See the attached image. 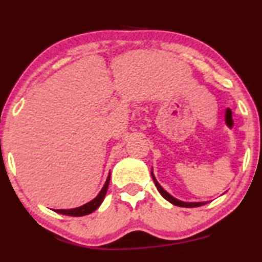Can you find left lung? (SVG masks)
Returning <instances> with one entry per match:
<instances>
[{"label":"left lung","instance_id":"left-lung-1","mask_svg":"<svg viewBox=\"0 0 262 262\" xmlns=\"http://www.w3.org/2000/svg\"><path fill=\"white\" fill-rule=\"evenodd\" d=\"M151 174H152V173H151ZM152 179H154V182H155V185H156L157 190L160 191V194H161L162 196L165 198L167 201H169V203H171V204L176 205V206H181V207H198V206H203V205L206 204V203H184V201H181V200L176 199V198H173L172 195H169L165 190V189H163L161 185L159 184V182L156 181V178L154 177V174H152Z\"/></svg>","mask_w":262,"mask_h":262}]
</instances>
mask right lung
<instances>
[{
  "label": "right lung",
  "mask_w": 262,
  "mask_h": 262,
  "mask_svg": "<svg viewBox=\"0 0 262 262\" xmlns=\"http://www.w3.org/2000/svg\"><path fill=\"white\" fill-rule=\"evenodd\" d=\"M110 184V176L107 177V181L103 185V188L101 189V191L99 193V195L95 198L94 200H91L90 203L83 205L80 207H75V209H69V210H55L56 212L62 213V215H67V216H85V215H89V213L94 212L97 207L102 204L103 199H105V195L107 193V188H108Z\"/></svg>",
  "instance_id": "right-lung-1"
}]
</instances>
